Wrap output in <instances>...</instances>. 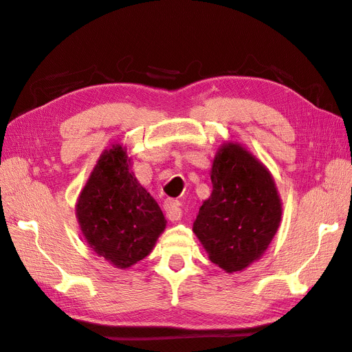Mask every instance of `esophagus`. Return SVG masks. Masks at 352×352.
Here are the masks:
<instances>
[{"instance_id": "esophagus-1", "label": "esophagus", "mask_w": 352, "mask_h": 352, "mask_svg": "<svg viewBox=\"0 0 352 352\" xmlns=\"http://www.w3.org/2000/svg\"><path fill=\"white\" fill-rule=\"evenodd\" d=\"M164 211H166V217L170 221H176L182 217V208H180V202L177 199H172V198L166 199Z\"/></svg>"}]
</instances>
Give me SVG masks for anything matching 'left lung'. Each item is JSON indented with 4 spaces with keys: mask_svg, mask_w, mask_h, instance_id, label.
Here are the masks:
<instances>
[{
    "mask_svg": "<svg viewBox=\"0 0 352 352\" xmlns=\"http://www.w3.org/2000/svg\"><path fill=\"white\" fill-rule=\"evenodd\" d=\"M211 197L194 232L210 260L228 273L258 260L278 232L282 204L270 173L239 144L220 148L211 167Z\"/></svg>",
    "mask_w": 352,
    "mask_h": 352,
    "instance_id": "8db88e82",
    "label": "left lung"
}]
</instances>
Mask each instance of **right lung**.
<instances>
[{
    "instance_id": "obj_1",
    "label": "right lung",
    "mask_w": 352,
    "mask_h": 352,
    "mask_svg": "<svg viewBox=\"0 0 352 352\" xmlns=\"http://www.w3.org/2000/svg\"><path fill=\"white\" fill-rule=\"evenodd\" d=\"M76 217L92 251L117 269L145 258L166 228L163 211L129 172L119 145L100 157L78 199Z\"/></svg>"
}]
</instances>
